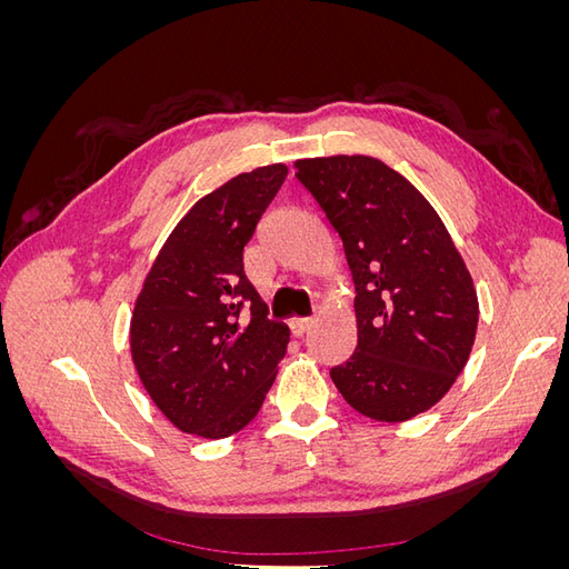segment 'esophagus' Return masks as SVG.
<instances>
[{
    "mask_svg": "<svg viewBox=\"0 0 569 569\" xmlns=\"http://www.w3.org/2000/svg\"><path fill=\"white\" fill-rule=\"evenodd\" d=\"M311 325H313L311 318H291L289 320V330H291V335H295V337H303Z\"/></svg>",
    "mask_w": 569,
    "mask_h": 569,
    "instance_id": "esophagus-1",
    "label": "esophagus"
}]
</instances>
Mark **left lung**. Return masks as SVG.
<instances>
[{
	"mask_svg": "<svg viewBox=\"0 0 569 569\" xmlns=\"http://www.w3.org/2000/svg\"><path fill=\"white\" fill-rule=\"evenodd\" d=\"M295 168L339 234L356 287L358 343L332 382L370 420L416 418L470 358L479 320L470 270L432 203L387 163L341 153Z\"/></svg>",
	"mask_w": 569,
	"mask_h": 569,
	"instance_id": "obj_1",
	"label": "left lung"
}]
</instances>
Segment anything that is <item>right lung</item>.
Here are the masks:
<instances>
[{"instance_id": "right-lung-1", "label": "right lung", "mask_w": 569, "mask_h": 569, "mask_svg": "<svg viewBox=\"0 0 569 569\" xmlns=\"http://www.w3.org/2000/svg\"><path fill=\"white\" fill-rule=\"evenodd\" d=\"M287 178L284 163L239 173L168 234L130 320V353L151 401L180 432L226 439L261 410L289 327L244 274V247Z\"/></svg>"}]
</instances>
